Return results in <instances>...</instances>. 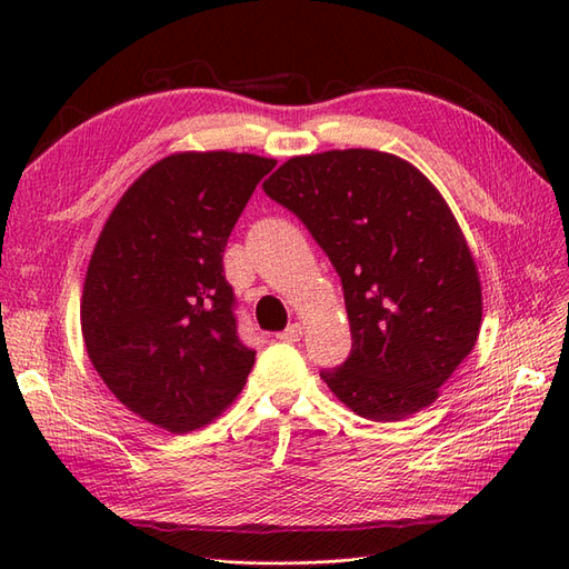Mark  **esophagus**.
Listing matches in <instances>:
<instances>
[{
	"mask_svg": "<svg viewBox=\"0 0 569 569\" xmlns=\"http://www.w3.org/2000/svg\"><path fill=\"white\" fill-rule=\"evenodd\" d=\"M301 335H303V327H301V322H291L284 332H280L278 335V339L280 341H299L301 339Z\"/></svg>",
	"mask_w": 569,
	"mask_h": 569,
	"instance_id": "34e87169",
	"label": "esophagus"
}]
</instances>
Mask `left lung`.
<instances>
[{"label":"left lung","instance_id":"1","mask_svg":"<svg viewBox=\"0 0 569 569\" xmlns=\"http://www.w3.org/2000/svg\"><path fill=\"white\" fill-rule=\"evenodd\" d=\"M341 278L351 356L320 377L356 416L396 422L437 401L475 349L481 284L439 189L375 149L291 157L263 182Z\"/></svg>","mask_w":569,"mask_h":569}]
</instances>
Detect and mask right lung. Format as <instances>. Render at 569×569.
<instances>
[{"mask_svg": "<svg viewBox=\"0 0 569 569\" xmlns=\"http://www.w3.org/2000/svg\"><path fill=\"white\" fill-rule=\"evenodd\" d=\"M274 163L170 153L126 189L94 244L80 301L88 356L120 403L173 435L216 420L253 368L222 251Z\"/></svg>", "mask_w": 569, "mask_h": 569, "instance_id": "1", "label": "right lung"}]
</instances>
